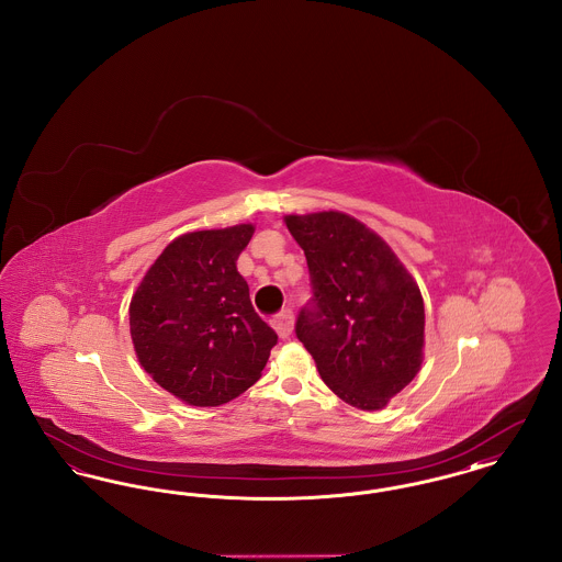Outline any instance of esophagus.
Listing matches in <instances>:
<instances>
[{
	"mask_svg": "<svg viewBox=\"0 0 562 562\" xmlns=\"http://www.w3.org/2000/svg\"><path fill=\"white\" fill-rule=\"evenodd\" d=\"M271 324H273V328H276V333H278L280 339H289V337L293 335V310H282V312L271 321Z\"/></svg>",
	"mask_w": 562,
	"mask_h": 562,
	"instance_id": "obj_1",
	"label": "esophagus"
}]
</instances>
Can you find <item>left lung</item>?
I'll return each mask as SVG.
<instances>
[{
  "label": "left lung",
  "instance_id": "8db88e82",
  "mask_svg": "<svg viewBox=\"0 0 562 562\" xmlns=\"http://www.w3.org/2000/svg\"><path fill=\"white\" fill-rule=\"evenodd\" d=\"M312 293L294 324L322 381L362 411H379L419 373L426 312L392 248L349 214H289Z\"/></svg>",
  "mask_w": 562,
  "mask_h": 562
}]
</instances>
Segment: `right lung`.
I'll return each instance as SVG.
<instances>
[{"label":"right lung","instance_id":"obj_1","mask_svg":"<svg viewBox=\"0 0 562 562\" xmlns=\"http://www.w3.org/2000/svg\"><path fill=\"white\" fill-rule=\"evenodd\" d=\"M255 227L170 241L131 301L140 367L191 406H218L259 381L278 335L259 318L236 261Z\"/></svg>","mask_w":562,"mask_h":562}]
</instances>
